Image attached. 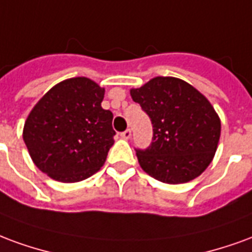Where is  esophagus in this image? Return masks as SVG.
I'll return each mask as SVG.
<instances>
[{
    "label": "esophagus",
    "instance_id": "1",
    "mask_svg": "<svg viewBox=\"0 0 252 252\" xmlns=\"http://www.w3.org/2000/svg\"><path fill=\"white\" fill-rule=\"evenodd\" d=\"M121 137H122V138H125V139L131 138V130H130V128H127V130L122 131V133H121Z\"/></svg>",
    "mask_w": 252,
    "mask_h": 252
}]
</instances>
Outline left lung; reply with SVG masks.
I'll list each match as a JSON object with an SVG mask.
<instances>
[{
    "mask_svg": "<svg viewBox=\"0 0 252 252\" xmlns=\"http://www.w3.org/2000/svg\"><path fill=\"white\" fill-rule=\"evenodd\" d=\"M130 95L153 125L152 144L135 149L141 168L166 184L196 179L214 158L220 119L203 94L177 78L157 76Z\"/></svg>",
    "mask_w": 252,
    "mask_h": 252,
    "instance_id": "obj_1",
    "label": "left lung"
}]
</instances>
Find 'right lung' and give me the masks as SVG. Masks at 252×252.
I'll list each match as a JSON object with an SVG mask.
<instances>
[{"instance_id":"obj_1","label":"right lung","mask_w":252,"mask_h":252,"mask_svg":"<svg viewBox=\"0 0 252 252\" xmlns=\"http://www.w3.org/2000/svg\"><path fill=\"white\" fill-rule=\"evenodd\" d=\"M104 88L88 78L63 80L40 99L24 125L33 162L62 183L96 173L114 144L113 113L102 108Z\"/></svg>"}]
</instances>
